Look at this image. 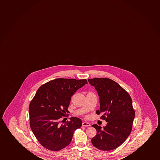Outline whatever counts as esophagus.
<instances>
[{
	"label": "esophagus",
	"instance_id": "1",
	"mask_svg": "<svg viewBox=\"0 0 160 160\" xmlns=\"http://www.w3.org/2000/svg\"><path fill=\"white\" fill-rule=\"evenodd\" d=\"M82 125L83 127H89V126H90V124L88 123V122H83Z\"/></svg>",
	"mask_w": 160,
	"mask_h": 160
}]
</instances>
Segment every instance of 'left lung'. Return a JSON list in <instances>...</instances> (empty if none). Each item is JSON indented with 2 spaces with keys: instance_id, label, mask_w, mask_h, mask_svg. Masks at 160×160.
Here are the masks:
<instances>
[{
  "instance_id": "8db88e82",
  "label": "left lung",
  "mask_w": 160,
  "mask_h": 160,
  "mask_svg": "<svg viewBox=\"0 0 160 160\" xmlns=\"http://www.w3.org/2000/svg\"><path fill=\"white\" fill-rule=\"evenodd\" d=\"M99 96L100 109L96 111L100 118L107 122L102 128L97 124L92 127L97 131L92 138L93 145L101 151H111L125 142L132 130L135 112L130 96L115 81L107 78L88 79Z\"/></svg>"
}]
</instances>
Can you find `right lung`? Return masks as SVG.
<instances>
[{
  "label": "right lung",
  "instance_id": "add662e5",
  "mask_svg": "<svg viewBox=\"0 0 160 160\" xmlns=\"http://www.w3.org/2000/svg\"><path fill=\"white\" fill-rule=\"evenodd\" d=\"M87 84L85 79L59 78L44 84L37 90L30 103V125L45 148L53 151L64 148L72 141L73 132L82 127L81 119L76 117L69 118L70 121L63 124L60 121L68 112L71 97Z\"/></svg>",
  "mask_w": 160,
  "mask_h": 160
}]
</instances>
